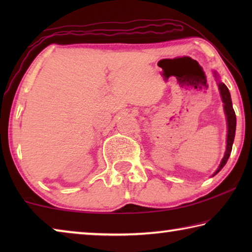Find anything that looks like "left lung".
I'll list each match as a JSON object with an SVG mask.
<instances>
[{"mask_svg": "<svg viewBox=\"0 0 252 252\" xmlns=\"http://www.w3.org/2000/svg\"><path fill=\"white\" fill-rule=\"evenodd\" d=\"M213 76L216 78L217 84H218V89L220 92L221 100H222L223 103V110L225 114V120H227V146H225V152L224 156L221 160L218 169L216 170V172L212 174V177H215L217 173H218L221 169H222L230 157V153L232 150V144L234 140V135H236V125H237V119H236V113H234V110L232 108V101H231V95H230V92L228 90L227 85L221 82L219 80L218 72L213 71Z\"/></svg>", "mask_w": 252, "mask_h": 252, "instance_id": "obj_1", "label": "left lung"}]
</instances>
